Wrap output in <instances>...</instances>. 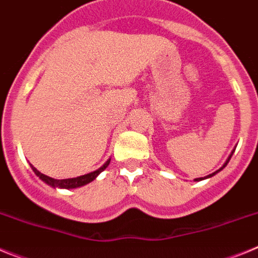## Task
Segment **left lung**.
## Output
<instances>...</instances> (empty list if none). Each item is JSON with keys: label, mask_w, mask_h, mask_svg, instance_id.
<instances>
[{"label": "left lung", "mask_w": 258, "mask_h": 258, "mask_svg": "<svg viewBox=\"0 0 258 258\" xmlns=\"http://www.w3.org/2000/svg\"><path fill=\"white\" fill-rule=\"evenodd\" d=\"M234 151H235V150H234ZM234 151H232V152H231V155H230V156H229V159H227V160H226V163L223 164V166H222V168H221V169H218V170H217V172H214V173H212V174L207 175L206 178H208V177H212V175H214V174H216V173H218V172H220V170H222V169H223V168H225V166H226V165H227V163H229V160H230V159H231V156H232V154H234ZM200 179H202V178H197V179H195V181H200Z\"/></svg>", "instance_id": "obj_1"}]
</instances>
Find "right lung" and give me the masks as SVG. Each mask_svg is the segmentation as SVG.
<instances>
[{"mask_svg": "<svg viewBox=\"0 0 258 258\" xmlns=\"http://www.w3.org/2000/svg\"><path fill=\"white\" fill-rule=\"evenodd\" d=\"M108 164H109V160L107 161V163L104 164L102 168H99L98 170H95V172L88 173V174H85V175H80V177H76V178H68V179H54V178H51V177H47V175H45V174H42V173L38 172L35 166H32V165L31 166L37 177H40L42 181L46 182L47 184H50V186H52V187L75 188V187H80V186H84V184L89 183V182H92L93 179H95V177H97V175L99 174L102 170L106 169L107 166H108Z\"/></svg>", "mask_w": 258, "mask_h": 258, "instance_id": "right-lung-1", "label": "right lung"}]
</instances>
